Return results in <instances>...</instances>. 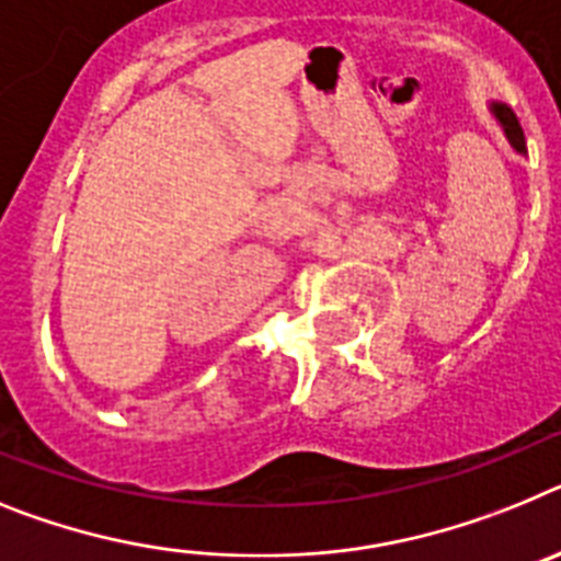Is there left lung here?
I'll list each match as a JSON object with an SVG mask.
<instances>
[{
    "instance_id": "1",
    "label": "left lung",
    "mask_w": 561,
    "mask_h": 561,
    "mask_svg": "<svg viewBox=\"0 0 561 561\" xmlns=\"http://www.w3.org/2000/svg\"><path fill=\"white\" fill-rule=\"evenodd\" d=\"M489 112L494 115V121L500 124V129H503V135H505V140L511 144V149H514L516 154H528V146H525V133H523V126H519V121H516L514 110L505 104H500V101H491Z\"/></svg>"
}]
</instances>
